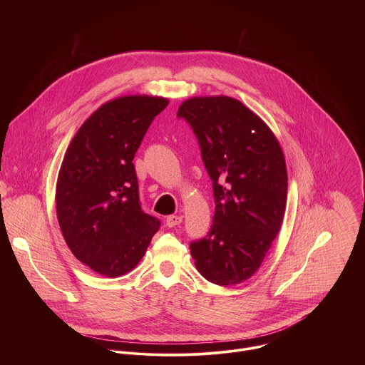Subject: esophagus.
Returning <instances> with one entry per match:
<instances>
[{
	"mask_svg": "<svg viewBox=\"0 0 365 365\" xmlns=\"http://www.w3.org/2000/svg\"><path fill=\"white\" fill-rule=\"evenodd\" d=\"M181 222H182V217H181V216H177V215H170V216H167V219H165V225H167L168 227H174V226L180 225Z\"/></svg>",
	"mask_w": 365,
	"mask_h": 365,
	"instance_id": "obj_1",
	"label": "esophagus"
}]
</instances>
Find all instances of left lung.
Returning <instances> with one entry per match:
<instances>
[{
    "instance_id": "8db88e82",
    "label": "left lung",
    "mask_w": 365,
    "mask_h": 365,
    "mask_svg": "<svg viewBox=\"0 0 365 365\" xmlns=\"http://www.w3.org/2000/svg\"><path fill=\"white\" fill-rule=\"evenodd\" d=\"M177 116L198 139L216 205L208 235L190 245L191 256L209 282L240 284L279 232L288 191L284 153L265 122L235 98L194 97Z\"/></svg>"
}]
</instances>
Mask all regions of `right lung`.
Listing matches in <instances>:
<instances>
[{
    "label": "right lung",
    "instance_id": "right-lung-1",
    "mask_svg": "<svg viewBox=\"0 0 365 365\" xmlns=\"http://www.w3.org/2000/svg\"><path fill=\"white\" fill-rule=\"evenodd\" d=\"M168 100L126 96L101 105L77 130L56 184L61 235L93 271L120 277L145 256L160 220L145 213L133 157Z\"/></svg>",
    "mask_w": 365,
    "mask_h": 365
}]
</instances>
